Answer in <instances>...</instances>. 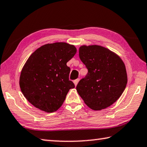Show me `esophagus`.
I'll list each match as a JSON object with an SVG mask.
<instances>
[{
	"label": "esophagus",
	"mask_w": 147,
	"mask_h": 147,
	"mask_svg": "<svg viewBox=\"0 0 147 147\" xmlns=\"http://www.w3.org/2000/svg\"><path fill=\"white\" fill-rule=\"evenodd\" d=\"M79 81V79H76V80L74 81V84H75V86H77V84H78Z\"/></svg>",
	"instance_id": "1"
}]
</instances>
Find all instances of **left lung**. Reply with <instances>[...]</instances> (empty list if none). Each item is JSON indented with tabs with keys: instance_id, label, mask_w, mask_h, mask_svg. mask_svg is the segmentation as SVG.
<instances>
[{
	"instance_id": "obj_1",
	"label": "left lung",
	"mask_w": 147,
	"mask_h": 147,
	"mask_svg": "<svg viewBox=\"0 0 147 147\" xmlns=\"http://www.w3.org/2000/svg\"><path fill=\"white\" fill-rule=\"evenodd\" d=\"M79 57L88 69L85 78L76 87L87 106L101 110L117 101L124 92L127 74L122 59L116 53L99 45H83Z\"/></svg>"
}]
</instances>
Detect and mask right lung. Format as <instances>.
<instances>
[{
  "label": "right lung",
  "instance_id": "add662e5",
  "mask_svg": "<svg viewBox=\"0 0 147 147\" xmlns=\"http://www.w3.org/2000/svg\"><path fill=\"white\" fill-rule=\"evenodd\" d=\"M75 46L55 42L40 46L26 62L20 73L19 85L28 101L42 111L54 112L60 108L69 89L70 68L66 63L75 55Z\"/></svg>",
  "mask_w": 147,
  "mask_h": 147
}]
</instances>
